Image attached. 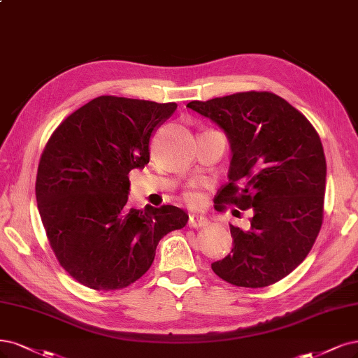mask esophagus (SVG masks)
Wrapping results in <instances>:
<instances>
[{
    "instance_id": "34e87169",
    "label": "esophagus",
    "mask_w": 358,
    "mask_h": 358,
    "mask_svg": "<svg viewBox=\"0 0 358 358\" xmlns=\"http://www.w3.org/2000/svg\"><path fill=\"white\" fill-rule=\"evenodd\" d=\"M189 227L192 228H200V227H204L208 224V220L204 215L201 213H189V220H188Z\"/></svg>"
}]
</instances>
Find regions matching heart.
Instances as JSON below:
<instances>
[{
    "label": "heart",
    "instance_id": "1",
    "mask_svg": "<svg viewBox=\"0 0 358 358\" xmlns=\"http://www.w3.org/2000/svg\"><path fill=\"white\" fill-rule=\"evenodd\" d=\"M191 196H194V195H191Z\"/></svg>",
    "mask_w": 358,
    "mask_h": 358
}]
</instances>
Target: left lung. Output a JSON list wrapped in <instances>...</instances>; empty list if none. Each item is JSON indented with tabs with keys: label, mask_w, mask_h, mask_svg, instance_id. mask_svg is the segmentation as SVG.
Masks as SVG:
<instances>
[{
	"label": "left lung",
	"mask_w": 358,
	"mask_h": 358,
	"mask_svg": "<svg viewBox=\"0 0 358 358\" xmlns=\"http://www.w3.org/2000/svg\"><path fill=\"white\" fill-rule=\"evenodd\" d=\"M187 106L212 120L229 142V182L216 195V210L231 203L253 212L248 229L229 225L232 250L212 264L213 273L238 287L274 285L302 264L323 224L322 141L274 93L244 92Z\"/></svg>",
	"instance_id": "1"
}]
</instances>
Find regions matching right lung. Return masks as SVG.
Wrapping results in <instances>:
<instances>
[{"label": "right lung", "instance_id": "obj_1", "mask_svg": "<svg viewBox=\"0 0 358 358\" xmlns=\"http://www.w3.org/2000/svg\"><path fill=\"white\" fill-rule=\"evenodd\" d=\"M176 103L101 96L55 130L36 175V204L59 264L83 286L117 290L141 278L157 245L188 215L127 206L133 169L150 163L157 129Z\"/></svg>", "mask_w": 358, "mask_h": 358}]
</instances>
